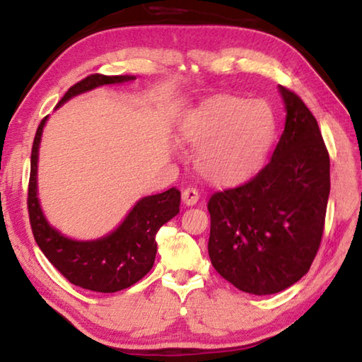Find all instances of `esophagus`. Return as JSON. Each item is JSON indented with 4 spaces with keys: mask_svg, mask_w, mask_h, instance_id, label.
<instances>
[{
    "mask_svg": "<svg viewBox=\"0 0 362 362\" xmlns=\"http://www.w3.org/2000/svg\"><path fill=\"white\" fill-rule=\"evenodd\" d=\"M182 201L187 205L197 204V201H199V191H197L196 188H189V187L185 188L182 191Z\"/></svg>",
    "mask_w": 362,
    "mask_h": 362,
    "instance_id": "1",
    "label": "esophagus"
}]
</instances>
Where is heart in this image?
<instances>
[{
	"label": "heart",
	"instance_id": "1",
	"mask_svg": "<svg viewBox=\"0 0 362 362\" xmlns=\"http://www.w3.org/2000/svg\"><path fill=\"white\" fill-rule=\"evenodd\" d=\"M274 132L273 111L264 100L216 95L189 111L182 136L199 146L196 169L205 179L228 185L247 179L264 160Z\"/></svg>",
	"mask_w": 362,
	"mask_h": 362
}]
</instances>
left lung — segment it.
Masks as SVG:
<instances>
[{"mask_svg":"<svg viewBox=\"0 0 362 362\" xmlns=\"http://www.w3.org/2000/svg\"><path fill=\"white\" fill-rule=\"evenodd\" d=\"M286 127L265 168L210 196L209 256L238 290L273 295L309 272L320 247L329 196V153L313 112L279 86Z\"/></svg>","mask_w":362,"mask_h":362,"instance_id":"8db88e82","label":"left lung"}]
</instances>
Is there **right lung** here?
<instances>
[{
	"instance_id": "1",
	"label": "right lung",
	"mask_w": 362,
	"mask_h": 362,
	"mask_svg": "<svg viewBox=\"0 0 362 362\" xmlns=\"http://www.w3.org/2000/svg\"><path fill=\"white\" fill-rule=\"evenodd\" d=\"M134 80L127 75L92 74L70 88L59 100L58 106L70 97L94 89L102 84L124 83ZM56 106V108H58ZM47 117L35 132L31 151V174L28 185V214L35 243L45 254L56 270L72 284L94 290V292L112 293L124 290L151 272L157 254V232L163 224L179 214L180 191L169 188L165 193L143 197L124 219L119 228L94 242H76L53 229L42 214L37 199V153Z\"/></svg>"
}]
</instances>
